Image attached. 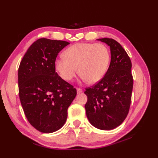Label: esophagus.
Here are the masks:
<instances>
[{
	"label": "esophagus",
	"mask_w": 158,
	"mask_h": 158,
	"mask_svg": "<svg viewBox=\"0 0 158 158\" xmlns=\"http://www.w3.org/2000/svg\"><path fill=\"white\" fill-rule=\"evenodd\" d=\"M76 90H77V94H81L82 92V89L81 88H76Z\"/></svg>",
	"instance_id": "1"
}]
</instances>
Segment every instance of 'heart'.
Instances as JSON below:
<instances>
[{
	"label": "heart",
	"instance_id": "heart-1",
	"mask_svg": "<svg viewBox=\"0 0 158 158\" xmlns=\"http://www.w3.org/2000/svg\"><path fill=\"white\" fill-rule=\"evenodd\" d=\"M55 60V69L66 81L73 80L78 73L84 82L95 84L106 74L110 62V52L102 44L79 43L71 45Z\"/></svg>",
	"mask_w": 158,
	"mask_h": 158
}]
</instances>
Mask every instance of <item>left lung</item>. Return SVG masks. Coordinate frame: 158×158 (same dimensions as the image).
Wrapping results in <instances>:
<instances>
[{
  "instance_id": "8db88e82",
  "label": "left lung",
  "mask_w": 158,
  "mask_h": 158,
  "mask_svg": "<svg viewBox=\"0 0 158 158\" xmlns=\"http://www.w3.org/2000/svg\"><path fill=\"white\" fill-rule=\"evenodd\" d=\"M98 40L110 47L111 63L103 78L92 88L85 89L88 101L85 109L94 127L109 131L121 125L128 113L133 88L132 63L117 41L111 38Z\"/></svg>"
}]
</instances>
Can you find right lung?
I'll return each mask as SVG.
<instances>
[{
	"mask_svg": "<svg viewBox=\"0 0 158 158\" xmlns=\"http://www.w3.org/2000/svg\"><path fill=\"white\" fill-rule=\"evenodd\" d=\"M69 42L37 40L27 49L18 69L19 97L27 121L37 131L51 133L63 127L76 89L55 71L59 52Z\"/></svg>",
	"mask_w": 158,
	"mask_h": 158,
	"instance_id": "add662e5",
	"label": "right lung"
}]
</instances>
